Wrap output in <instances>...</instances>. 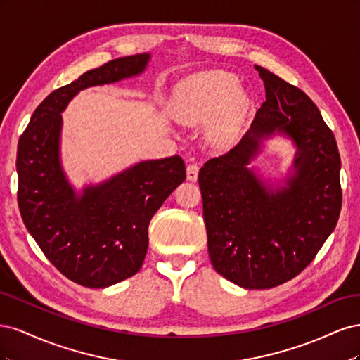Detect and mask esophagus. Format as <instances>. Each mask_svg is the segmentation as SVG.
I'll use <instances>...</instances> for the list:
<instances>
[{"instance_id":"esophagus-1","label":"esophagus","mask_w":360,"mask_h":360,"mask_svg":"<svg viewBox=\"0 0 360 360\" xmlns=\"http://www.w3.org/2000/svg\"><path fill=\"white\" fill-rule=\"evenodd\" d=\"M198 171H200V167L197 165V163H189L188 168H186V177H188V180L189 181H197Z\"/></svg>"}]
</instances>
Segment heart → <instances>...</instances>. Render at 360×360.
Returning <instances> with one entry per match:
<instances>
[{
  "mask_svg": "<svg viewBox=\"0 0 360 360\" xmlns=\"http://www.w3.org/2000/svg\"><path fill=\"white\" fill-rule=\"evenodd\" d=\"M237 84V76L224 70L192 76L180 89L176 117L186 124H204L213 117L214 143L231 146L242 132L249 108V96Z\"/></svg>",
  "mask_w": 360,
  "mask_h": 360,
  "instance_id": "heart-1",
  "label": "heart"
}]
</instances>
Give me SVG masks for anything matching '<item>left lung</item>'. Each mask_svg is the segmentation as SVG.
<instances>
[{
	"mask_svg": "<svg viewBox=\"0 0 360 360\" xmlns=\"http://www.w3.org/2000/svg\"><path fill=\"white\" fill-rule=\"evenodd\" d=\"M255 69L266 102L240 143L207 160L198 174L212 264L246 290L274 288L297 276L335 230L342 204L340 151L319 108L297 86ZM275 136L297 147L279 184L247 167Z\"/></svg>",
	"mask_w": 360,
	"mask_h": 360,
	"instance_id": "left-lung-1",
	"label": "left lung"
}]
</instances>
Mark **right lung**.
Segmentation results:
<instances>
[{
  "label": "right lung",
  "mask_w": 360,
  "mask_h": 360,
  "mask_svg": "<svg viewBox=\"0 0 360 360\" xmlns=\"http://www.w3.org/2000/svg\"><path fill=\"white\" fill-rule=\"evenodd\" d=\"M148 52L115 58L52 91L32 112L18 144V204L28 233L61 274L106 288L138 274L148 224L186 179L180 156L141 160L76 191L61 165V112L81 90L143 73Z\"/></svg>",
  "instance_id": "add662e5"
}]
</instances>
